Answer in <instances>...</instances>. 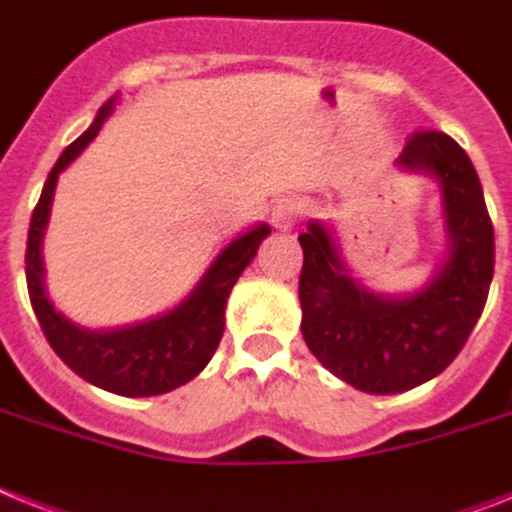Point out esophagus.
I'll return each instance as SVG.
<instances>
[{"label": "esophagus", "mask_w": 512, "mask_h": 512, "mask_svg": "<svg viewBox=\"0 0 512 512\" xmlns=\"http://www.w3.org/2000/svg\"><path fill=\"white\" fill-rule=\"evenodd\" d=\"M299 218V205L294 199H278L270 213V223L276 226V231H292V226Z\"/></svg>", "instance_id": "esophagus-1"}]
</instances>
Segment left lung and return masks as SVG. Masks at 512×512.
<instances>
[{
  "mask_svg": "<svg viewBox=\"0 0 512 512\" xmlns=\"http://www.w3.org/2000/svg\"><path fill=\"white\" fill-rule=\"evenodd\" d=\"M397 165L442 191L444 257L418 292L397 297L357 281L321 220L299 234L302 336L323 368L368 394H400L439 376L468 342L494 276V228L465 149L442 131H418Z\"/></svg>",
  "mask_w": 512,
  "mask_h": 512,
  "instance_id": "obj_1",
  "label": "left lung"
}]
</instances>
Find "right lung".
I'll return each instance as SVG.
<instances>
[{
  "instance_id": "right-lung-1",
  "label": "right lung",
  "mask_w": 512,
  "mask_h": 512,
  "mask_svg": "<svg viewBox=\"0 0 512 512\" xmlns=\"http://www.w3.org/2000/svg\"><path fill=\"white\" fill-rule=\"evenodd\" d=\"M118 97L120 94H115L99 107L94 123L54 162L28 228L26 281L41 331L70 371L105 392L123 397H155L184 386L210 363L226 326L228 294L257 255L260 242L270 234V226L257 223L247 234L228 242L189 297L157 318L118 328H83L65 318L47 297V270L41 255L54 189L62 170L99 134L102 123L115 110Z\"/></svg>"
}]
</instances>
